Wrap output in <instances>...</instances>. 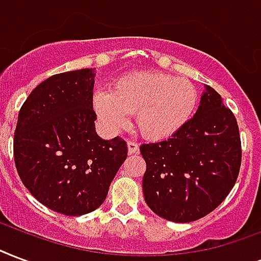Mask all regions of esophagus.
Listing matches in <instances>:
<instances>
[{
  "label": "esophagus",
  "mask_w": 261,
  "mask_h": 261,
  "mask_svg": "<svg viewBox=\"0 0 261 261\" xmlns=\"http://www.w3.org/2000/svg\"><path fill=\"white\" fill-rule=\"evenodd\" d=\"M127 148H128V154H138L139 146L134 141H127Z\"/></svg>",
  "instance_id": "obj_1"
}]
</instances>
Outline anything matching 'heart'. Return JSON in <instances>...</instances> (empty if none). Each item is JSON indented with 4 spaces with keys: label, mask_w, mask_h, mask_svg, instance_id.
I'll list each match as a JSON object with an SVG mask.
<instances>
[{
    "label": "heart",
    "mask_w": 261,
    "mask_h": 261,
    "mask_svg": "<svg viewBox=\"0 0 261 261\" xmlns=\"http://www.w3.org/2000/svg\"><path fill=\"white\" fill-rule=\"evenodd\" d=\"M197 104L198 91L190 81L154 71L123 76L111 93L93 95L94 112L107 130L126 128L130 113H135L138 131L153 141L178 133L192 119Z\"/></svg>",
    "instance_id": "1"
}]
</instances>
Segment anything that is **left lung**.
I'll return each mask as SVG.
<instances>
[{
  "instance_id": "left-lung-1",
  "label": "left lung",
  "mask_w": 261,
  "mask_h": 261,
  "mask_svg": "<svg viewBox=\"0 0 261 261\" xmlns=\"http://www.w3.org/2000/svg\"><path fill=\"white\" fill-rule=\"evenodd\" d=\"M146 162L145 201L160 218L189 223L222 204L241 167L236 116L204 86L194 116L171 138L139 146Z\"/></svg>"
}]
</instances>
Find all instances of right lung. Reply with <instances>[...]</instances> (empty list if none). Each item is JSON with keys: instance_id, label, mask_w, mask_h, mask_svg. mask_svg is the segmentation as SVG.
<instances>
[{"instance_id": "add662e5", "label": "right lung", "mask_w": 261, "mask_h": 261, "mask_svg": "<svg viewBox=\"0 0 261 261\" xmlns=\"http://www.w3.org/2000/svg\"><path fill=\"white\" fill-rule=\"evenodd\" d=\"M95 68L53 75L19 112L13 154L29 192L49 210L81 216L97 210L127 157L122 138L95 131Z\"/></svg>"}]
</instances>
